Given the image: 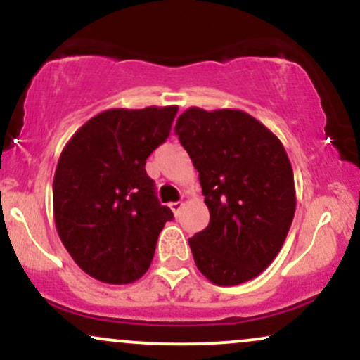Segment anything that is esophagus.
I'll use <instances>...</instances> for the list:
<instances>
[{"mask_svg":"<svg viewBox=\"0 0 360 360\" xmlns=\"http://www.w3.org/2000/svg\"><path fill=\"white\" fill-rule=\"evenodd\" d=\"M181 206H184V202H172V204H169V207H172V211L175 212V214H179Z\"/></svg>","mask_w":360,"mask_h":360,"instance_id":"esophagus-1","label":"esophagus"}]
</instances>
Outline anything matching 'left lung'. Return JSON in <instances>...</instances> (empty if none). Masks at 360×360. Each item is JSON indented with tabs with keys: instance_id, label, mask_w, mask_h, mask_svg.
Listing matches in <instances>:
<instances>
[{
	"instance_id": "1",
	"label": "left lung",
	"mask_w": 360,
	"mask_h": 360,
	"mask_svg": "<svg viewBox=\"0 0 360 360\" xmlns=\"http://www.w3.org/2000/svg\"><path fill=\"white\" fill-rule=\"evenodd\" d=\"M175 134L199 172L210 225L188 240L197 269L219 287L256 278L278 256L295 214L283 144L240 110L188 108Z\"/></svg>"
}]
</instances>
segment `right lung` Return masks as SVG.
<instances>
[{"instance_id": "1", "label": "right lung", "mask_w": 360, "mask_h": 360, "mask_svg": "<svg viewBox=\"0 0 360 360\" xmlns=\"http://www.w3.org/2000/svg\"><path fill=\"white\" fill-rule=\"evenodd\" d=\"M179 106L113 108L84 123L61 150L53 180L58 235L89 276L111 285L149 269L165 223L146 160L168 139Z\"/></svg>"}]
</instances>
